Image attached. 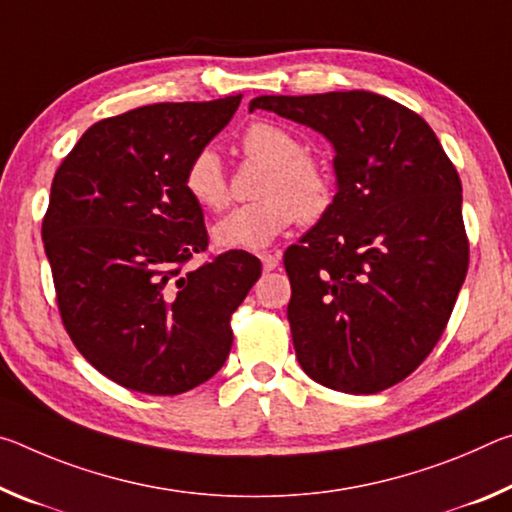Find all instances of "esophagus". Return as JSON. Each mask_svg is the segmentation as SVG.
I'll list each match as a JSON object with an SVG mask.
<instances>
[{
    "label": "esophagus",
    "instance_id": "1",
    "mask_svg": "<svg viewBox=\"0 0 512 512\" xmlns=\"http://www.w3.org/2000/svg\"><path fill=\"white\" fill-rule=\"evenodd\" d=\"M258 258H261L265 272L276 270V267H279V263H281V256L279 254H270V251H263V254H258Z\"/></svg>",
    "mask_w": 512,
    "mask_h": 512
}]
</instances>
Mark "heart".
I'll list each match as a JSON object with an SVG mask.
<instances>
[{"label":"heart","instance_id":"1","mask_svg":"<svg viewBox=\"0 0 512 512\" xmlns=\"http://www.w3.org/2000/svg\"><path fill=\"white\" fill-rule=\"evenodd\" d=\"M249 158L270 163L254 204L233 208L213 224V240L222 249H263L297 222H317L333 204V179L326 165L304 152V142L274 122H254L242 133ZM183 186L201 208L220 211L229 204V183L215 147L197 149L186 165Z\"/></svg>","mask_w":512,"mask_h":512}]
</instances>
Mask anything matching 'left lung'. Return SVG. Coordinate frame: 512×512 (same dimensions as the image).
Here are the masks:
<instances>
[{"instance_id":"1","label":"left lung","mask_w":512,"mask_h":512,"mask_svg":"<svg viewBox=\"0 0 512 512\" xmlns=\"http://www.w3.org/2000/svg\"><path fill=\"white\" fill-rule=\"evenodd\" d=\"M333 145L335 197L283 263L297 360L313 381L374 395L431 354L463 286V186L420 115L370 90L263 95Z\"/></svg>"}]
</instances>
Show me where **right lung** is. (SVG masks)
<instances>
[{
  "label": "right lung",
  "instance_id": "right-lung-1",
  "mask_svg": "<svg viewBox=\"0 0 512 512\" xmlns=\"http://www.w3.org/2000/svg\"><path fill=\"white\" fill-rule=\"evenodd\" d=\"M240 99L106 117L54 174L43 242L58 311L81 356L129 390L181 395L211 379L233 345L231 315L261 276L247 251L183 270L208 247L186 165Z\"/></svg>",
  "mask_w": 512,
  "mask_h": 512
}]
</instances>
